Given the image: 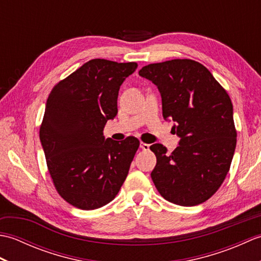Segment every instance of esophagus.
<instances>
[{
  "label": "esophagus",
  "mask_w": 261,
  "mask_h": 261,
  "mask_svg": "<svg viewBox=\"0 0 261 261\" xmlns=\"http://www.w3.org/2000/svg\"><path fill=\"white\" fill-rule=\"evenodd\" d=\"M149 147H150V145H148V143H145V142H140V148L142 149V150H149Z\"/></svg>",
  "instance_id": "34e87169"
}]
</instances>
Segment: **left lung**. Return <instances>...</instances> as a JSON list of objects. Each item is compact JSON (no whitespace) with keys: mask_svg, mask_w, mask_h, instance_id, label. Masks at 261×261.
<instances>
[{"mask_svg":"<svg viewBox=\"0 0 261 261\" xmlns=\"http://www.w3.org/2000/svg\"><path fill=\"white\" fill-rule=\"evenodd\" d=\"M139 75L158 87L164 119L176 122L173 129L180 138L170 154L160 143L150 147L157 158L154 186L165 199L181 206L207 201L225 179L237 145L229 94L192 59L147 65Z\"/></svg>","mask_w":261,"mask_h":261,"instance_id":"8db88e82","label":"left lung"}]
</instances>
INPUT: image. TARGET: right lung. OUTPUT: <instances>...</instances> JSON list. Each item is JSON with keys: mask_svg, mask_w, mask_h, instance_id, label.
<instances>
[{"mask_svg": "<svg viewBox=\"0 0 261 261\" xmlns=\"http://www.w3.org/2000/svg\"><path fill=\"white\" fill-rule=\"evenodd\" d=\"M137 63L92 59L54 86L40 125V141L58 194L81 210L110 203L123 184L140 142L105 139L118 113L122 83Z\"/></svg>", "mask_w": 261, "mask_h": 261, "instance_id": "obj_1", "label": "right lung"}]
</instances>
